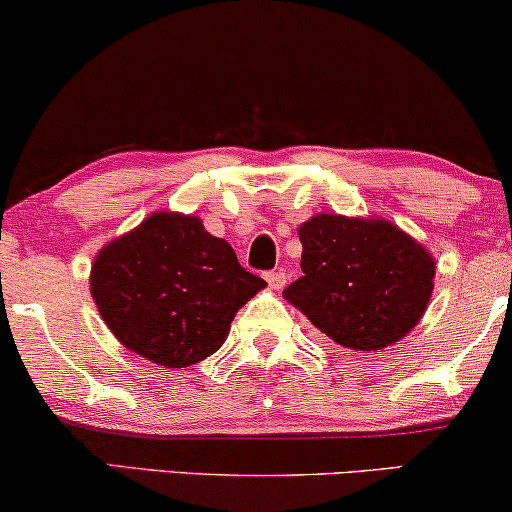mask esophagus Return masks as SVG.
Segmentation results:
<instances>
[{"mask_svg":"<svg viewBox=\"0 0 512 512\" xmlns=\"http://www.w3.org/2000/svg\"><path fill=\"white\" fill-rule=\"evenodd\" d=\"M265 279H268V286L270 289L279 291L282 286L286 284V272L284 270H272V272H265Z\"/></svg>","mask_w":512,"mask_h":512,"instance_id":"34e87169","label":"esophagus"}]
</instances>
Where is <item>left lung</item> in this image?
I'll list each match as a JSON object with an SVG mask.
<instances>
[{
    "mask_svg": "<svg viewBox=\"0 0 512 512\" xmlns=\"http://www.w3.org/2000/svg\"><path fill=\"white\" fill-rule=\"evenodd\" d=\"M298 235L303 277L284 298L340 347L384 349L424 317L436 261L394 223L317 214Z\"/></svg>",
    "mask_w": 512,
    "mask_h": 512,
    "instance_id": "1",
    "label": "left lung"
}]
</instances>
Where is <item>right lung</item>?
Instances as JSON below:
<instances>
[{
    "label": "right lung",
    "instance_id": "obj_1",
    "mask_svg": "<svg viewBox=\"0 0 512 512\" xmlns=\"http://www.w3.org/2000/svg\"><path fill=\"white\" fill-rule=\"evenodd\" d=\"M265 286L198 216L156 212L95 256L90 293L118 342L165 368L223 345L230 321Z\"/></svg>",
    "mask_w": 512,
    "mask_h": 512
}]
</instances>
